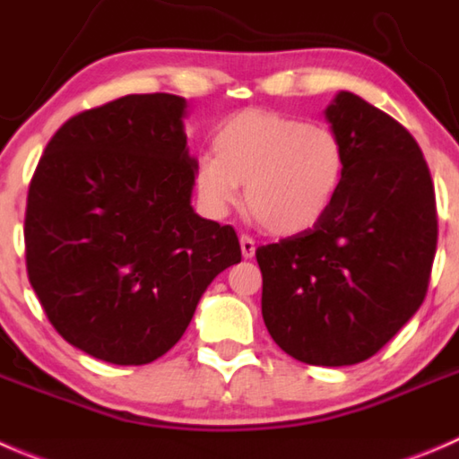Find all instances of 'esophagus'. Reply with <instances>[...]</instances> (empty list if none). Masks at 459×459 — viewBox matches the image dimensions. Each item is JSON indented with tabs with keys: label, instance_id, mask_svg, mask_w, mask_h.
Segmentation results:
<instances>
[{
	"label": "esophagus",
	"instance_id": "1",
	"mask_svg": "<svg viewBox=\"0 0 459 459\" xmlns=\"http://www.w3.org/2000/svg\"><path fill=\"white\" fill-rule=\"evenodd\" d=\"M239 248H242V255L247 257V260H251V257L255 255V239L248 238V235H242V238H239Z\"/></svg>",
	"mask_w": 459,
	"mask_h": 459
}]
</instances>
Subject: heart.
<instances>
[{"instance_id": "1", "label": "heart", "mask_w": 459, "mask_h": 459, "mask_svg": "<svg viewBox=\"0 0 459 459\" xmlns=\"http://www.w3.org/2000/svg\"><path fill=\"white\" fill-rule=\"evenodd\" d=\"M215 154L195 161V188L212 215L239 199L269 233L293 238L327 217L345 177V145L333 130L271 109H242L215 132Z\"/></svg>"}]
</instances>
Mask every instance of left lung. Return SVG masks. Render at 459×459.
I'll use <instances>...</instances> for the list:
<instances>
[{"label": "left lung", "instance_id": "8db88e82", "mask_svg": "<svg viewBox=\"0 0 459 459\" xmlns=\"http://www.w3.org/2000/svg\"><path fill=\"white\" fill-rule=\"evenodd\" d=\"M345 145V177L316 229L257 248L262 318L289 357L354 366L415 316L429 289L437 212L417 141L352 91L325 109Z\"/></svg>", "mask_w": 459, "mask_h": 459}]
</instances>
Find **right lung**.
<instances>
[{"mask_svg":"<svg viewBox=\"0 0 459 459\" xmlns=\"http://www.w3.org/2000/svg\"><path fill=\"white\" fill-rule=\"evenodd\" d=\"M188 102L130 93L69 118L29 188L30 287L60 336L143 366L184 336L199 298L242 260L233 226L193 208Z\"/></svg>","mask_w":459,"mask_h":459,"instance_id":"right-lung-1","label":"right lung"}]
</instances>
